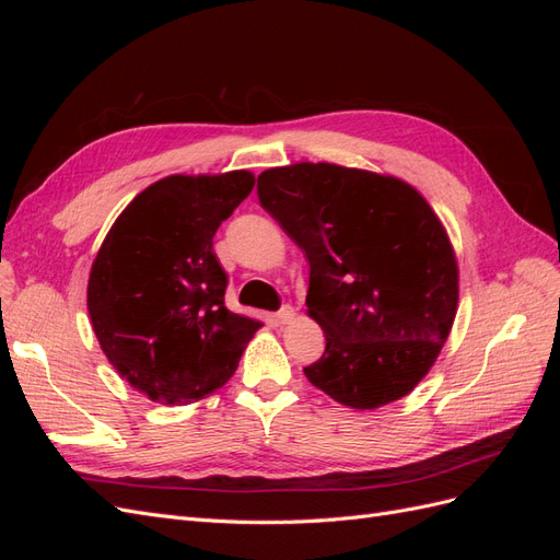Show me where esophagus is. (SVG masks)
<instances>
[{
    "instance_id": "34e87169",
    "label": "esophagus",
    "mask_w": 560,
    "mask_h": 560,
    "mask_svg": "<svg viewBox=\"0 0 560 560\" xmlns=\"http://www.w3.org/2000/svg\"><path fill=\"white\" fill-rule=\"evenodd\" d=\"M296 317V311L292 306H282L278 313H276V322L278 325H290V322Z\"/></svg>"
}]
</instances>
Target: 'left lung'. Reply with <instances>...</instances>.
I'll list each match as a JSON object with an SVG mask.
<instances>
[{
  "label": "left lung",
  "mask_w": 560,
  "mask_h": 560,
  "mask_svg": "<svg viewBox=\"0 0 560 560\" xmlns=\"http://www.w3.org/2000/svg\"><path fill=\"white\" fill-rule=\"evenodd\" d=\"M261 208L306 252L308 315L325 331L306 378L350 409H378L425 378L457 311L448 235L411 184L334 163L270 167Z\"/></svg>",
  "instance_id": "8db88e82"
}]
</instances>
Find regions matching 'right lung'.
<instances>
[{
  "instance_id": "1",
  "label": "right lung",
  "mask_w": 560,
  "mask_h": 560,
  "mask_svg": "<svg viewBox=\"0 0 560 560\" xmlns=\"http://www.w3.org/2000/svg\"><path fill=\"white\" fill-rule=\"evenodd\" d=\"M254 175H171L118 214L89 278L100 348L138 393L191 404L222 387L259 319L231 313L212 252L219 224L249 196Z\"/></svg>"
}]
</instances>
